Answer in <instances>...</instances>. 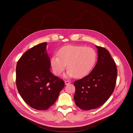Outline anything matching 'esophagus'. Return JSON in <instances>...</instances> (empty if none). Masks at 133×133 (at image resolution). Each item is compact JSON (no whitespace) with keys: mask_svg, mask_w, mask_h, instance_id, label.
Instances as JSON below:
<instances>
[{"mask_svg":"<svg viewBox=\"0 0 133 133\" xmlns=\"http://www.w3.org/2000/svg\"><path fill=\"white\" fill-rule=\"evenodd\" d=\"M70 83H71V82L69 81V80H65V85H68V84H69Z\"/></svg>","mask_w":133,"mask_h":133,"instance_id":"esophagus-1","label":"esophagus"}]
</instances>
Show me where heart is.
Listing matches in <instances>:
<instances>
[{
	"label": "heart",
	"mask_w": 133,
	"mask_h": 133,
	"mask_svg": "<svg viewBox=\"0 0 133 133\" xmlns=\"http://www.w3.org/2000/svg\"><path fill=\"white\" fill-rule=\"evenodd\" d=\"M58 57L54 55L51 59V65L56 75H61L66 69L70 76L79 78L87 75L93 68L96 60V53L90 47L68 45L60 49Z\"/></svg>",
	"instance_id": "b5f03b06"
}]
</instances>
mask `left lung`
Segmentation results:
<instances>
[{"label": "left lung", "mask_w": 133, "mask_h": 133, "mask_svg": "<svg viewBox=\"0 0 133 133\" xmlns=\"http://www.w3.org/2000/svg\"><path fill=\"white\" fill-rule=\"evenodd\" d=\"M96 47L98 57L93 70L74 83L75 103L84 110L94 109L105 103L114 90L117 78L116 64L108 50Z\"/></svg>", "instance_id": "left-lung-1"}]
</instances>
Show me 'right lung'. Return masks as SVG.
<instances>
[{"label": "right lung", "mask_w": 133, "mask_h": 133, "mask_svg": "<svg viewBox=\"0 0 133 133\" xmlns=\"http://www.w3.org/2000/svg\"><path fill=\"white\" fill-rule=\"evenodd\" d=\"M42 43L26 51L16 67L19 93L28 105L38 110L49 109L56 102L65 84L50 70V60Z\"/></svg>", "instance_id": "obj_1"}]
</instances>
